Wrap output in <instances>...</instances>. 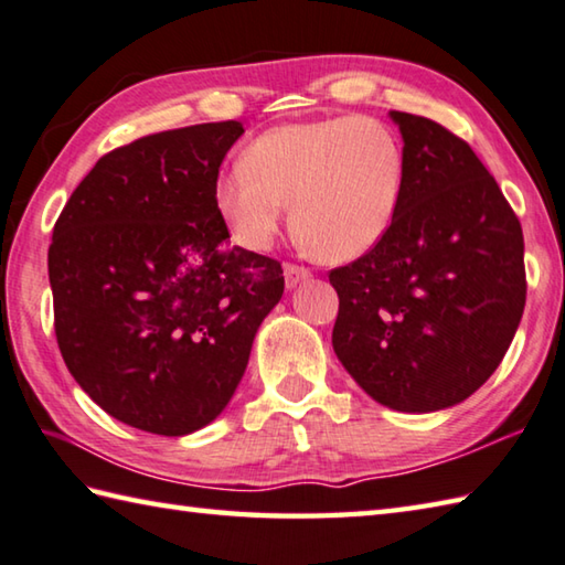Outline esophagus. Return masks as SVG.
<instances>
[{
  "mask_svg": "<svg viewBox=\"0 0 565 565\" xmlns=\"http://www.w3.org/2000/svg\"><path fill=\"white\" fill-rule=\"evenodd\" d=\"M311 269L308 267H298V264H286L284 267V279H286V289H294L306 279H311Z\"/></svg>",
  "mask_w": 565,
  "mask_h": 565,
  "instance_id": "1",
  "label": "esophagus"
}]
</instances>
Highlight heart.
I'll return each instance as SVG.
<instances>
[{
  "label": "heart",
  "instance_id": "1",
  "mask_svg": "<svg viewBox=\"0 0 565 565\" xmlns=\"http://www.w3.org/2000/svg\"><path fill=\"white\" fill-rule=\"evenodd\" d=\"M404 147L386 121L355 115L264 131L242 166L220 175L215 205L237 245L262 252L284 205L301 245L328 262L355 259L390 232L404 193Z\"/></svg>",
  "mask_w": 565,
  "mask_h": 565
}]
</instances>
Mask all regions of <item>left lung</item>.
<instances>
[{
  "mask_svg": "<svg viewBox=\"0 0 565 565\" xmlns=\"http://www.w3.org/2000/svg\"><path fill=\"white\" fill-rule=\"evenodd\" d=\"M404 193L390 232L330 271L333 350L374 402L428 414L466 402L500 367L526 303L524 235L468 141L390 113Z\"/></svg>",
  "mask_w": 565,
  "mask_h": 565,
  "instance_id": "left-lung-1",
  "label": "left lung"
}]
</instances>
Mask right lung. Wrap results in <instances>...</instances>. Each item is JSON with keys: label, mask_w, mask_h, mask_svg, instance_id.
<instances>
[{"label": "right lung", "mask_w": 565, "mask_h": 565, "mask_svg": "<svg viewBox=\"0 0 565 565\" xmlns=\"http://www.w3.org/2000/svg\"><path fill=\"white\" fill-rule=\"evenodd\" d=\"M242 135V121H207L109 151L55 220L49 279L65 367L147 434L215 422L284 294L281 264L232 247L215 205L220 163Z\"/></svg>", "instance_id": "add662e5"}]
</instances>
